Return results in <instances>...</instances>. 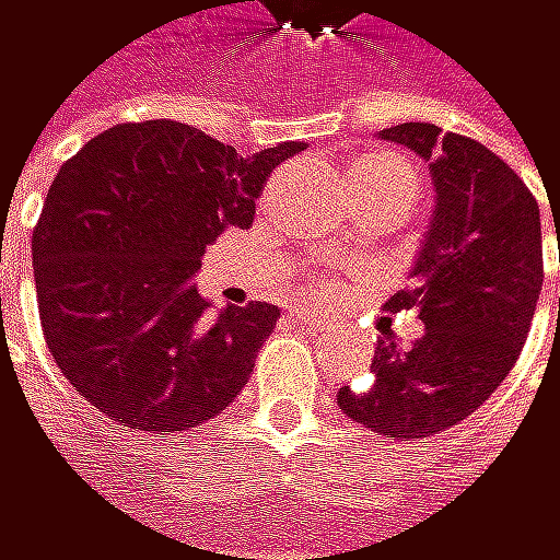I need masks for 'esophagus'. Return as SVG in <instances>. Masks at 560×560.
Masks as SVG:
<instances>
[{
    "instance_id": "esophagus-1",
    "label": "esophagus",
    "mask_w": 560,
    "mask_h": 560,
    "mask_svg": "<svg viewBox=\"0 0 560 560\" xmlns=\"http://www.w3.org/2000/svg\"><path fill=\"white\" fill-rule=\"evenodd\" d=\"M290 317H293L296 324H303L306 330H324V320H320L317 314H306V311H293Z\"/></svg>"
}]
</instances>
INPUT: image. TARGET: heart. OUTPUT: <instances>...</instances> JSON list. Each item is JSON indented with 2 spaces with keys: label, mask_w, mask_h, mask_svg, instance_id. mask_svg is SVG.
I'll return each mask as SVG.
<instances>
[{
  "label": "heart",
  "mask_w": 560,
  "mask_h": 560,
  "mask_svg": "<svg viewBox=\"0 0 560 560\" xmlns=\"http://www.w3.org/2000/svg\"><path fill=\"white\" fill-rule=\"evenodd\" d=\"M347 179L350 183L353 179H390V183H407V186L417 189L413 170L400 156H394V153H363L360 160L350 163ZM334 290H337V283H314V287H306V296H311V300H327V296H334Z\"/></svg>",
  "instance_id": "1"
}]
</instances>
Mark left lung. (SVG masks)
I'll return each instance as SVG.
<instances>
[{"label":"left lung","instance_id":"left-lung-1","mask_svg":"<svg viewBox=\"0 0 560 560\" xmlns=\"http://www.w3.org/2000/svg\"><path fill=\"white\" fill-rule=\"evenodd\" d=\"M381 139L421 156L434 179V213L407 290L387 303L413 306L424 334L410 347L381 337L374 381L340 387L337 407L397 441L431 438L478 410L514 368L545 280L541 210L478 139L434 122H400L381 129Z\"/></svg>","mask_w":560,"mask_h":560}]
</instances>
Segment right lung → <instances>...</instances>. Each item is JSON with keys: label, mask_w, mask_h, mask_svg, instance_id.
Here are the masks:
<instances>
[{"label": "right lung", "mask_w": 560, "mask_h": 560, "mask_svg": "<svg viewBox=\"0 0 560 560\" xmlns=\"http://www.w3.org/2000/svg\"><path fill=\"white\" fill-rule=\"evenodd\" d=\"M303 143L240 156L176 119L119 122L56 173L33 273L62 377L132 431H189L226 410L277 327L273 303L200 296L207 246L246 230L267 176Z\"/></svg>", "instance_id": "obj_1"}]
</instances>
